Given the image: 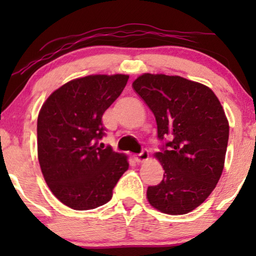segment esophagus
I'll use <instances>...</instances> for the list:
<instances>
[{
    "mask_svg": "<svg viewBox=\"0 0 256 256\" xmlns=\"http://www.w3.org/2000/svg\"><path fill=\"white\" fill-rule=\"evenodd\" d=\"M134 158H135V160H136V162H138V163L146 162V160L149 158V152H148V150L143 149L141 152L138 154V155H135Z\"/></svg>",
    "mask_w": 256,
    "mask_h": 256,
    "instance_id": "34e87169",
    "label": "esophagus"
}]
</instances>
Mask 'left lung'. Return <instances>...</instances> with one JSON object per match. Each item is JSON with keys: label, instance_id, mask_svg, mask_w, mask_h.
Wrapping results in <instances>:
<instances>
[{"label": "left lung", "instance_id": "1", "mask_svg": "<svg viewBox=\"0 0 256 256\" xmlns=\"http://www.w3.org/2000/svg\"><path fill=\"white\" fill-rule=\"evenodd\" d=\"M132 87L164 141L155 154L163 180L148 188V202L168 214L191 212L214 190L224 169L230 127L222 104L208 86L178 76L144 73Z\"/></svg>", "mask_w": 256, "mask_h": 256}]
</instances>
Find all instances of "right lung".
<instances>
[{"label": "right lung", "instance_id": "1", "mask_svg": "<svg viewBox=\"0 0 256 256\" xmlns=\"http://www.w3.org/2000/svg\"><path fill=\"white\" fill-rule=\"evenodd\" d=\"M129 76H87L56 90L37 120L38 160L52 194L78 211L106 204L128 170L127 156L104 148V110L118 99Z\"/></svg>", "mask_w": 256, "mask_h": 256}]
</instances>
